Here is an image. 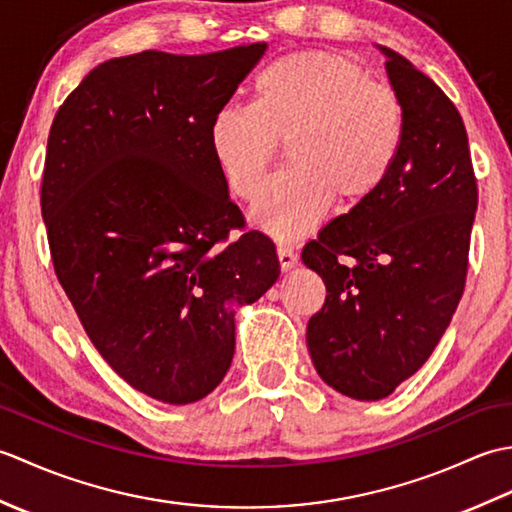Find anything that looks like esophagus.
<instances>
[{
  "label": "esophagus",
  "mask_w": 512,
  "mask_h": 512,
  "mask_svg": "<svg viewBox=\"0 0 512 512\" xmlns=\"http://www.w3.org/2000/svg\"><path fill=\"white\" fill-rule=\"evenodd\" d=\"M277 257H279V266H281V270H284V273H286V270H290V268H295L297 262H299V257H297L295 250L284 246V244L277 246Z\"/></svg>",
  "instance_id": "34e87169"
}]
</instances>
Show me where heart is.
Returning <instances> with one entry per match:
<instances>
[{"label":"heart","mask_w":512,"mask_h":512,"mask_svg":"<svg viewBox=\"0 0 512 512\" xmlns=\"http://www.w3.org/2000/svg\"><path fill=\"white\" fill-rule=\"evenodd\" d=\"M279 143L290 171L259 193L253 220L290 239L334 200L350 209L383 189L405 145V107L343 54L290 52L257 72L248 107H224L209 127L211 156L239 200L255 198Z\"/></svg>","instance_id":"heart-1"}]
</instances>
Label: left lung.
Here are the masks:
<instances>
[{
    "instance_id": "1",
    "label": "left lung",
    "mask_w": 512,
    "mask_h": 512,
    "mask_svg": "<svg viewBox=\"0 0 512 512\" xmlns=\"http://www.w3.org/2000/svg\"><path fill=\"white\" fill-rule=\"evenodd\" d=\"M378 48L405 107L402 154L383 189L301 253L328 290L308 321L312 363L356 400L389 396L436 350L462 299L477 209L460 112L411 61Z\"/></svg>"
}]
</instances>
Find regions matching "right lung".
Returning <instances> with one entry per match:
<instances>
[{
  "label": "right lung",
  "instance_id": "obj_1",
  "mask_svg": "<svg viewBox=\"0 0 512 512\" xmlns=\"http://www.w3.org/2000/svg\"><path fill=\"white\" fill-rule=\"evenodd\" d=\"M266 43L211 54L145 50L85 76L54 116L41 182L54 273L114 372L169 405L222 383L235 308L279 279L209 147L213 116Z\"/></svg>",
  "mask_w": 512,
  "mask_h": 512
}]
</instances>
